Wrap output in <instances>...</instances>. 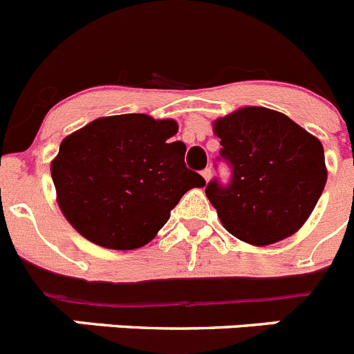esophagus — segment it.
Wrapping results in <instances>:
<instances>
[{"label":"esophagus","instance_id":"esophagus-1","mask_svg":"<svg viewBox=\"0 0 354 354\" xmlns=\"http://www.w3.org/2000/svg\"><path fill=\"white\" fill-rule=\"evenodd\" d=\"M201 174H203V178H204V180H206V181L211 180V169H209V167H206V169H203V173H201Z\"/></svg>","mask_w":354,"mask_h":354}]
</instances>
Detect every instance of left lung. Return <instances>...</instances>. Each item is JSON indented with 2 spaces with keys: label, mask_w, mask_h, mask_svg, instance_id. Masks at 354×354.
Returning <instances> with one entry per match:
<instances>
[{
  "label": "left lung",
  "mask_w": 354,
  "mask_h": 354,
  "mask_svg": "<svg viewBox=\"0 0 354 354\" xmlns=\"http://www.w3.org/2000/svg\"><path fill=\"white\" fill-rule=\"evenodd\" d=\"M230 180L206 185L223 227L244 243L266 246L304 225L326 183L319 140L269 108L248 106L214 122Z\"/></svg>",
  "instance_id": "1"
}]
</instances>
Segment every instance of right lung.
<instances>
[{
    "instance_id": "right-lung-1",
    "label": "right lung",
    "mask_w": 354,
    "mask_h": 354,
    "mask_svg": "<svg viewBox=\"0 0 354 354\" xmlns=\"http://www.w3.org/2000/svg\"><path fill=\"white\" fill-rule=\"evenodd\" d=\"M176 132L174 120L127 113L69 134L50 167L66 220L111 250L150 243L181 197L206 185L185 166L187 147L171 141Z\"/></svg>"
}]
</instances>
